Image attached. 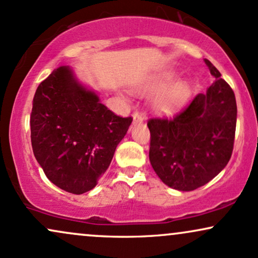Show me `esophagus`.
<instances>
[{
    "instance_id": "esophagus-1",
    "label": "esophagus",
    "mask_w": 258,
    "mask_h": 258,
    "mask_svg": "<svg viewBox=\"0 0 258 258\" xmlns=\"http://www.w3.org/2000/svg\"><path fill=\"white\" fill-rule=\"evenodd\" d=\"M142 120H144V117H142L141 113H139V112H134L133 113V124L141 123Z\"/></svg>"
}]
</instances>
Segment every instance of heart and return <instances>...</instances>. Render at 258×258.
<instances>
[{
  "mask_svg": "<svg viewBox=\"0 0 258 258\" xmlns=\"http://www.w3.org/2000/svg\"><path fill=\"white\" fill-rule=\"evenodd\" d=\"M177 72L165 70L154 75L141 88L145 93H154L159 90L152 99V108L159 114H171L186 104L192 94V86L188 81L176 78Z\"/></svg>",
  "mask_w": 258,
  "mask_h": 258,
  "instance_id": "heart-1",
  "label": "heart"
}]
</instances>
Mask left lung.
<instances>
[{"label": "left lung", "instance_id": "left-lung-1", "mask_svg": "<svg viewBox=\"0 0 258 258\" xmlns=\"http://www.w3.org/2000/svg\"><path fill=\"white\" fill-rule=\"evenodd\" d=\"M216 81L171 119L152 118L150 162L160 180L188 192L219 175L231 159L237 125V102L232 88L209 60Z\"/></svg>", "mask_w": 258, "mask_h": 258}]
</instances>
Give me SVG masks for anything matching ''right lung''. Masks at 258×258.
<instances>
[{
	"label": "right lung",
	"mask_w": 258,
	"mask_h": 258,
	"mask_svg": "<svg viewBox=\"0 0 258 258\" xmlns=\"http://www.w3.org/2000/svg\"><path fill=\"white\" fill-rule=\"evenodd\" d=\"M133 118L116 116L70 66L41 82L30 114L36 160L51 183L72 195L93 189Z\"/></svg>",
	"instance_id": "right-lung-1"
}]
</instances>
